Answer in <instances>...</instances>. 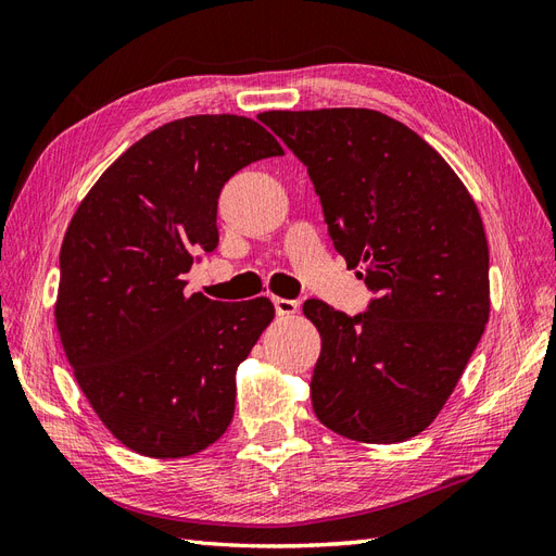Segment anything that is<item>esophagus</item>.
<instances>
[{
	"label": "esophagus",
	"instance_id": "esophagus-1",
	"mask_svg": "<svg viewBox=\"0 0 556 556\" xmlns=\"http://www.w3.org/2000/svg\"><path fill=\"white\" fill-rule=\"evenodd\" d=\"M274 306H276V313H278L280 317H292V315L299 313V304H296V301H292V299H280V296H276V299H274Z\"/></svg>",
	"mask_w": 556,
	"mask_h": 556
}]
</instances>
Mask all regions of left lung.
<instances>
[{
  "instance_id": "1",
  "label": "left lung",
  "mask_w": 556,
  "mask_h": 556,
  "mask_svg": "<svg viewBox=\"0 0 556 556\" xmlns=\"http://www.w3.org/2000/svg\"><path fill=\"white\" fill-rule=\"evenodd\" d=\"M260 121L308 166L333 248L376 294L355 317L304 304L323 339L313 410L350 441H408L443 410L490 319L476 201L419 134L380 111H266Z\"/></svg>"
}]
</instances>
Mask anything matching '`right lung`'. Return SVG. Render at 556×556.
<instances>
[{
  "mask_svg": "<svg viewBox=\"0 0 556 556\" xmlns=\"http://www.w3.org/2000/svg\"><path fill=\"white\" fill-rule=\"evenodd\" d=\"M285 155L243 115H190L127 148L80 201L60 250L55 325L104 427L153 459L227 431L237 368L271 325L266 296L185 294L192 250L217 245V197L250 162Z\"/></svg>",
  "mask_w": 556,
  "mask_h": 556,
  "instance_id": "obj_1",
  "label": "right lung"
}]
</instances>
